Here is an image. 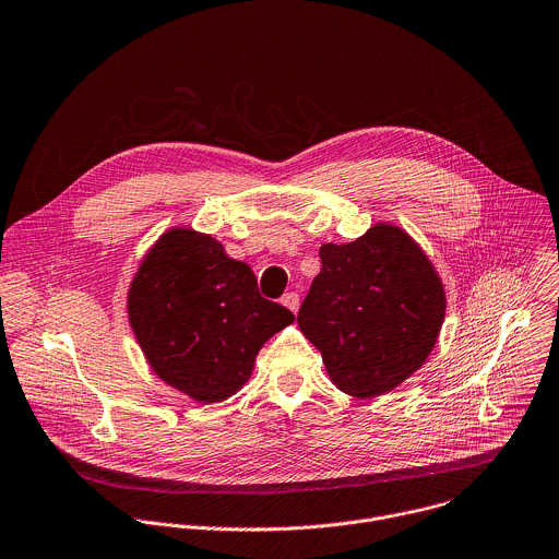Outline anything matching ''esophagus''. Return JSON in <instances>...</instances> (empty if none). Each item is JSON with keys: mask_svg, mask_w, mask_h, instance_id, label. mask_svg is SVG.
<instances>
[{"mask_svg": "<svg viewBox=\"0 0 559 559\" xmlns=\"http://www.w3.org/2000/svg\"><path fill=\"white\" fill-rule=\"evenodd\" d=\"M282 304H284L293 314H297V310H299V295H297V293H286V295L282 297Z\"/></svg>", "mask_w": 559, "mask_h": 559, "instance_id": "esophagus-1", "label": "esophagus"}]
</instances>
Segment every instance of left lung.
<instances>
[{"label":"left lung","instance_id":"obj_1","mask_svg":"<svg viewBox=\"0 0 559 559\" xmlns=\"http://www.w3.org/2000/svg\"><path fill=\"white\" fill-rule=\"evenodd\" d=\"M321 273L297 323L321 352L334 385L372 399L418 371L444 321L442 280L418 242L377 223L354 242H325Z\"/></svg>","mask_w":559,"mask_h":559}]
</instances>
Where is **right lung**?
<instances>
[{"label":"right lung","instance_id":"add662e5","mask_svg":"<svg viewBox=\"0 0 559 559\" xmlns=\"http://www.w3.org/2000/svg\"><path fill=\"white\" fill-rule=\"evenodd\" d=\"M128 319L147 365L192 401L236 394L262 345L295 321L260 297L253 271L192 227L167 229L128 290Z\"/></svg>","mask_w":559,"mask_h":559}]
</instances>
